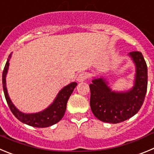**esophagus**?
<instances>
[{
    "label": "esophagus",
    "instance_id": "esophagus-1",
    "mask_svg": "<svg viewBox=\"0 0 154 154\" xmlns=\"http://www.w3.org/2000/svg\"><path fill=\"white\" fill-rule=\"evenodd\" d=\"M87 75H86V74H84V73H81V74H80L78 75V77H77V80L78 81V82H84V80L87 79Z\"/></svg>",
    "mask_w": 154,
    "mask_h": 154
}]
</instances>
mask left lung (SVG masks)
Instances as JSON below:
<instances>
[{"mask_svg": "<svg viewBox=\"0 0 154 154\" xmlns=\"http://www.w3.org/2000/svg\"><path fill=\"white\" fill-rule=\"evenodd\" d=\"M135 64L134 87L126 91H115L103 77H94L91 89V110L98 120L117 124L128 120L140 110L147 89V66L139 51L129 53Z\"/></svg>", "mask_w": 154, "mask_h": 154, "instance_id": "left-lung-1", "label": "left lung"}]
</instances>
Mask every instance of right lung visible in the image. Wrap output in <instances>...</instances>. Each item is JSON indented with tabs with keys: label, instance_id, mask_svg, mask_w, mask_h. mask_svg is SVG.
I'll return each instance as SVG.
<instances>
[{
	"label": "right lung",
	"instance_id": "right-lung-1",
	"mask_svg": "<svg viewBox=\"0 0 154 154\" xmlns=\"http://www.w3.org/2000/svg\"><path fill=\"white\" fill-rule=\"evenodd\" d=\"M11 54L8 57V59L7 60L5 68H4L2 75V83L3 89H4V93H5L7 103H8L13 114L20 122L34 127L44 128V127H51V126L58 123L63 118L65 111H66V108H67V100L74 91L76 86L77 85V83L72 82L63 88H62L55 97L53 103L42 111L34 113H23V112L20 111L12 103L11 100L8 95V90H7L6 76L8 74V67H9L10 64L9 61L11 57Z\"/></svg>",
	"mask_w": 154,
	"mask_h": 154
}]
</instances>
